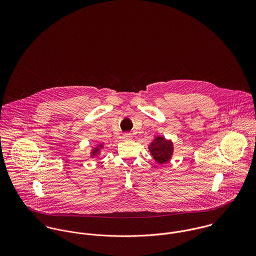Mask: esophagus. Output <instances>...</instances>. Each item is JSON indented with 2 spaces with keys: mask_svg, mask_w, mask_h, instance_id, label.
<instances>
[{
  "mask_svg": "<svg viewBox=\"0 0 256 256\" xmlns=\"http://www.w3.org/2000/svg\"><path fill=\"white\" fill-rule=\"evenodd\" d=\"M132 138H133V136L130 133H124L122 136V139H124V140H130Z\"/></svg>",
  "mask_w": 256,
  "mask_h": 256,
  "instance_id": "esophagus-1",
  "label": "esophagus"
}]
</instances>
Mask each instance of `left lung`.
Masks as SVG:
<instances>
[{
  "label": "left lung",
  "mask_w": 256,
  "mask_h": 256,
  "mask_svg": "<svg viewBox=\"0 0 256 256\" xmlns=\"http://www.w3.org/2000/svg\"><path fill=\"white\" fill-rule=\"evenodd\" d=\"M148 148L158 164H164L170 162L174 152V142L160 135L154 137Z\"/></svg>",
  "instance_id": "left-lung-1"
}]
</instances>
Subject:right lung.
<instances>
[{
	"mask_svg": "<svg viewBox=\"0 0 256 256\" xmlns=\"http://www.w3.org/2000/svg\"><path fill=\"white\" fill-rule=\"evenodd\" d=\"M104 148V145L102 143H98L96 146H92L90 152V156L92 158H96L98 156H100V154L102 152V150Z\"/></svg>",
	"mask_w": 256,
	"mask_h": 256,
	"instance_id": "right-lung-1",
	"label": "right lung"
}]
</instances>
